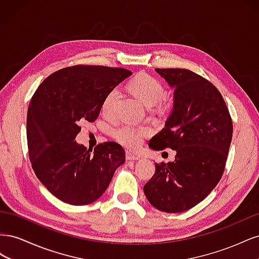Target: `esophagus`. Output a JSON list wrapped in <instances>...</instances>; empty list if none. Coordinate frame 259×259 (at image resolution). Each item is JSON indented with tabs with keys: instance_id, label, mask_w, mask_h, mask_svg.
<instances>
[{
	"instance_id": "obj_1",
	"label": "esophagus",
	"mask_w": 259,
	"mask_h": 259,
	"mask_svg": "<svg viewBox=\"0 0 259 259\" xmlns=\"http://www.w3.org/2000/svg\"><path fill=\"white\" fill-rule=\"evenodd\" d=\"M126 160H128V161H137V160H139V156L133 154L130 151H127L126 152Z\"/></svg>"
}]
</instances>
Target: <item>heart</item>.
Returning <instances> with one entry per match:
<instances>
[{
  "instance_id": "b5f03b06",
  "label": "heart",
  "mask_w": 259,
  "mask_h": 259,
  "mask_svg": "<svg viewBox=\"0 0 259 259\" xmlns=\"http://www.w3.org/2000/svg\"><path fill=\"white\" fill-rule=\"evenodd\" d=\"M128 91L140 103L146 107L159 105L163 107L162 98L164 96V86L162 83L148 74H139L128 83ZM120 91L117 88L109 92L101 104V110L105 114H111L114 105L119 98ZM149 128L145 126H135V125H122L116 127L112 135L117 143L128 149H137L143 144L144 138L149 135Z\"/></svg>"
}]
</instances>
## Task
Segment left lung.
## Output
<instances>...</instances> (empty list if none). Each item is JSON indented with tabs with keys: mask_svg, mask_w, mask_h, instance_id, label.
<instances>
[{
	"mask_svg": "<svg viewBox=\"0 0 259 259\" xmlns=\"http://www.w3.org/2000/svg\"><path fill=\"white\" fill-rule=\"evenodd\" d=\"M174 89L165 126L149 147L176 151L174 162L155 163L144 187L147 200L165 213H182L204 200L221 180L232 139V121L215 86L187 69H155Z\"/></svg>",
	"mask_w": 259,
	"mask_h": 259,
	"instance_id": "1",
	"label": "left lung"
}]
</instances>
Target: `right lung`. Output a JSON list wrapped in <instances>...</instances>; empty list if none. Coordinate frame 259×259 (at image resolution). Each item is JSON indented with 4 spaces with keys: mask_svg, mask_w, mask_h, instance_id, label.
Listing matches in <instances>:
<instances>
[{
    "mask_svg": "<svg viewBox=\"0 0 259 259\" xmlns=\"http://www.w3.org/2000/svg\"><path fill=\"white\" fill-rule=\"evenodd\" d=\"M130 75L122 68L68 67L46 77L31 98L29 158L40 182L62 202L86 205L96 201L124 164L121 145L108 142L93 150L74 139L80 123L95 121L107 94Z\"/></svg>",
    "mask_w": 259,
    "mask_h": 259,
    "instance_id": "add662e5",
    "label": "right lung"
}]
</instances>
